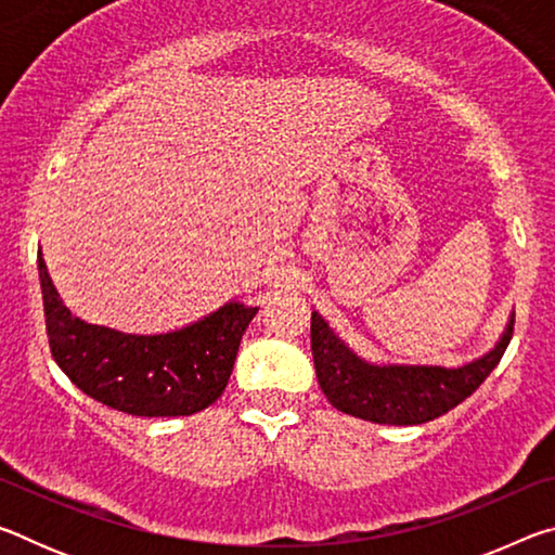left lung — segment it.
<instances>
[{"mask_svg": "<svg viewBox=\"0 0 555 555\" xmlns=\"http://www.w3.org/2000/svg\"><path fill=\"white\" fill-rule=\"evenodd\" d=\"M514 311L500 340L463 364L377 362L352 350L325 318L311 315L315 377L327 401L354 418L387 426H418L443 416L465 401L500 364L512 340Z\"/></svg>", "mask_w": 555, "mask_h": 555, "instance_id": "1", "label": "left lung"}]
</instances>
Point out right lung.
Segmentation results:
<instances>
[{"label": "right lung", "instance_id": "add662e5", "mask_svg": "<svg viewBox=\"0 0 555 555\" xmlns=\"http://www.w3.org/2000/svg\"><path fill=\"white\" fill-rule=\"evenodd\" d=\"M46 331L53 360L75 387L109 409L144 418L191 416L228 387L257 306L240 298L166 333H125L73 315L39 249Z\"/></svg>", "mask_w": 555, "mask_h": 555}]
</instances>
